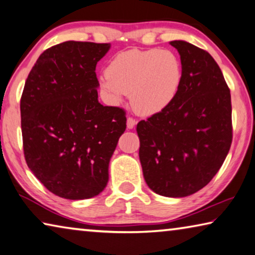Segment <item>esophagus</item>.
Here are the masks:
<instances>
[{"label":"esophagus","instance_id":"34e87169","mask_svg":"<svg viewBox=\"0 0 255 255\" xmlns=\"http://www.w3.org/2000/svg\"><path fill=\"white\" fill-rule=\"evenodd\" d=\"M136 124H137V121L134 118H132V117H128V118H127V127L129 129L134 128Z\"/></svg>","mask_w":255,"mask_h":255}]
</instances>
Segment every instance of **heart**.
I'll list each match as a JSON object with an SVG mask.
<instances>
[{
	"instance_id": "b5f03b06",
	"label": "heart",
	"mask_w": 255,
	"mask_h": 255,
	"mask_svg": "<svg viewBox=\"0 0 255 255\" xmlns=\"http://www.w3.org/2000/svg\"><path fill=\"white\" fill-rule=\"evenodd\" d=\"M183 82L178 56L169 50H128L113 56L99 83L109 102L119 104L131 93V104L140 115H155L176 99Z\"/></svg>"
}]
</instances>
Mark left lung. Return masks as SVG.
I'll list each match as a JSON object with an SVG mask.
<instances>
[{
	"instance_id": "1",
	"label": "left lung",
	"mask_w": 255,
	"mask_h": 255,
	"mask_svg": "<svg viewBox=\"0 0 255 255\" xmlns=\"http://www.w3.org/2000/svg\"><path fill=\"white\" fill-rule=\"evenodd\" d=\"M183 82L165 110L137 124L144 179L153 192L184 197L207 186L233 140L230 91L215 59L185 40H172Z\"/></svg>"
}]
</instances>
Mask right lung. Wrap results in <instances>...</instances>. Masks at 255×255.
<instances>
[{"label":"right lung","mask_w":255,"mask_h":255,"mask_svg":"<svg viewBox=\"0 0 255 255\" xmlns=\"http://www.w3.org/2000/svg\"><path fill=\"white\" fill-rule=\"evenodd\" d=\"M108 43L68 40L39 55L20 101L23 154L48 191L68 200L106 188L126 112L99 102L96 64Z\"/></svg>","instance_id":"add662e5"}]
</instances>
